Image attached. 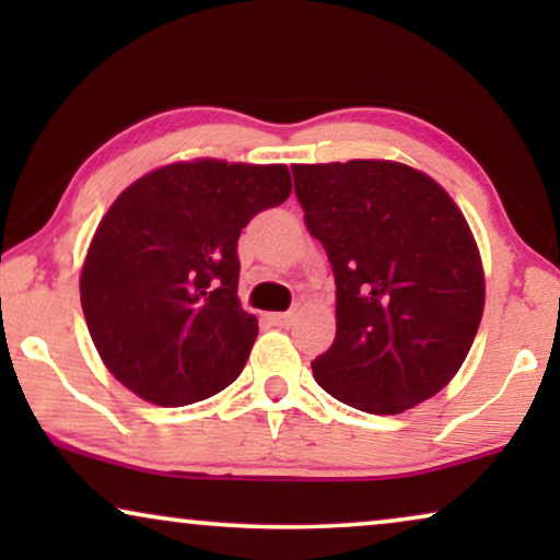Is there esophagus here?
Listing matches in <instances>:
<instances>
[{
    "mask_svg": "<svg viewBox=\"0 0 560 560\" xmlns=\"http://www.w3.org/2000/svg\"><path fill=\"white\" fill-rule=\"evenodd\" d=\"M295 318H298V308L285 311V313H272V316H270V320H272L275 326H290Z\"/></svg>",
    "mask_w": 560,
    "mask_h": 560,
    "instance_id": "1",
    "label": "esophagus"
}]
</instances>
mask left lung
Returning a JSON list of instances; mask_svg holds the SVG:
<instances>
[{"label": "left lung", "mask_w": 560, "mask_h": 560, "mask_svg": "<svg viewBox=\"0 0 560 560\" xmlns=\"http://www.w3.org/2000/svg\"><path fill=\"white\" fill-rule=\"evenodd\" d=\"M293 180L336 280V339L313 359V377L374 416L441 393L485 311L464 213L433 178L389 160L293 165Z\"/></svg>", "instance_id": "obj_1"}]
</instances>
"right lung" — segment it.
Returning a JSON list of instances; mask_svg holds the SVG:
<instances>
[{
    "instance_id": "add662e5",
    "label": "right lung",
    "mask_w": 560,
    "mask_h": 560,
    "mask_svg": "<svg viewBox=\"0 0 560 560\" xmlns=\"http://www.w3.org/2000/svg\"><path fill=\"white\" fill-rule=\"evenodd\" d=\"M285 165L194 160L135 180L98 224L81 305L106 370L180 408L240 377L257 318L240 305L242 229L290 196Z\"/></svg>"
}]
</instances>
